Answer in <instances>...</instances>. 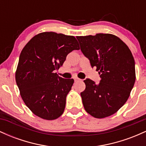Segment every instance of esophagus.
<instances>
[{"mask_svg": "<svg viewBox=\"0 0 146 146\" xmlns=\"http://www.w3.org/2000/svg\"><path fill=\"white\" fill-rule=\"evenodd\" d=\"M74 80H75V82H78V81H80V80L78 78H74Z\"/></svg>", "mask_w": 146, "mask_h": 146, "instance_id": "esophagus-1", "label": "esophagus"}]
</instances>
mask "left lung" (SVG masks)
Here are the masks:
<instances>
[{"instance_id":"obj_1","label":"left lung","mask_w":146,"mask_h":146,"mask_svg":"<svg viewBox=\"0 0 146 146\" xmlns=\"http://www.w3.org/2000/svg\"><path fill=\"white\" fill-rule=\"evenodd\" d=\"M83 54L96 67L100 83L86 79L80 93L84 109L95 118L115 114L130 96L135 82V60L128 46L115 35L77 36Z\"/></svg>"}]
</instances>
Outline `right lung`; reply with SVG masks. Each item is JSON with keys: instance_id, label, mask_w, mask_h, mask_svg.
<instances>
[{"instance_id": "1", "label": "right lung", "mask_w": 146, "mask_h": 146, "mask_svg": "<svg viewBox=\"0 0 146 146\" xmlns=\"http://www.w3.org/2000/svg\"><path fill=\"white\" fill-rule=\"evenodd\" d=\"M74 36L43 32L33 37L20 55L16 81L21 98L36 116L53 120L61 116L73 79H64L56 73L66 56L79 50Z\"/></svg>"}]
</instances>
